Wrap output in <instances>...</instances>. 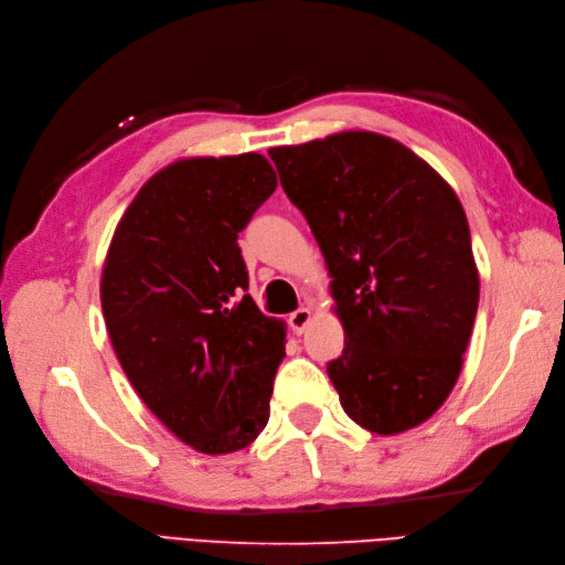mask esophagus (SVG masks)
Masks as SVG:
<instances>
[{
  "instance_id": "esophagus-1",
  "label": "esophagus",
  "mask_w": 565,
  "mask_h": 565,
  "mask_svg": "<svg viewBox=\"0 0 565 565\" xmlns=\"http://www.w3.org/2000/svg\"><path fill=\"white\" fill-rule=\"evenodd\" d=\"M311 322V309H297L295 313H289V328H292L297 334H301Z\"/></svg>"
}]
</instances>
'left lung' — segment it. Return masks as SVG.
Listing matches in <instances>:
<instances>
[{"instance_id": "8db88e82", "label": "left lung", "mask_w": 565, "mask_h": 565, "mask_svg": "<svg viewBox=\"0 0 565 565\" xmlns=\"http://www.w3.org/2000/svg\"><path fill=\"white\" fill-rule=\"evenodd\" d=\"M332 276L344 413L391 436L429 419L459 377L478 309L467 214L403 143L372 131L268 150Z\"/></svg>"}]
</instances>
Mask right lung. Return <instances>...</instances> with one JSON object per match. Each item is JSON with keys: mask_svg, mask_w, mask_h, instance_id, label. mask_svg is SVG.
I'll list each match as a JSON object with an SVG mask.
<instances>
[{"mask_svg": "<svg viewBox=\"0 0 565 565\" xmlns=\"http://www.w3.org/2000/svg\"><path fill=\"white\" fill-rule=\"evenodd\" d=\"M278 179L259 152L164 167L117 224L100 303L119 365L169 431L204 455L264 431L285 324L247 295L237 247Z\"/></svg>", "mask_w": 565, "mask_h": 565, "instance_id": "1", "label": "right lung"}]
</instances>
